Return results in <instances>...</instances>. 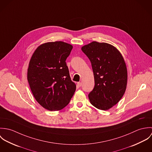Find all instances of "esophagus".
Segmentation results:
<instances>
[{"mask_svg": "<svg viewBox=\"0 0 152 152\" xmlns=\"http://www.w3.org/2000/svg\"><path fill=\"white\" fill-rule=\"evenodd\" d=\"M81 86H82V83H81V82L77 83V86H78V87H80Z\"/></svg>", "mask_w": 152, "mask_h": 152, "instance_id": "1", "label": "esophagus"}]
</instances>
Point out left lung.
Masks as SVG:
<instances>
[{
	"mask_svg": "<svg viewBox=\"0 0 152 152\" xmlns=\"http://www.w3.org/2000/svg\"><path fill=\"white\" fill-rule=\"evenodd\" d=\"M81 50L94 72L95 86L88 95L91 104L104 110L111 108L122 98L127 86V68L121 53L111 44L96 42Z\"/></svg>",
	"mask_w": 152,
	"mask_h": 152,
	"instance_id": "1",
	"label": "left lung"
}]
</instances>
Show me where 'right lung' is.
<instances>
[{
    "instance_id": "add662e5",
    "label": "right lung",
    "mask_w": 152,
    "mask_h": 152,
    "mask_svg": "<svg viewBox=\"0 0 152 152\" xmlns=\"http://www.w3.org/2000/svg\"><path fill=\"white\" fill-rule=\"evenodd\" d=\"M72 49V45L63 42H48L39 46L31 56L27 80L34 97L44 108H64L75 91L65 62Z\"/></svg>"
}]
</instances>
